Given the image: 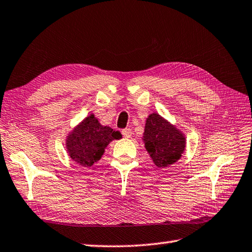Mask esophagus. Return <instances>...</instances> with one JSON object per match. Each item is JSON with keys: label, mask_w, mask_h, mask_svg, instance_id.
<instances>
[{"label": "esophagus", "mask_w": 252, "mask_h": 252, "mask_svg": "<svg viewBox=\"0 0 252 252\" xmlns=\"http://www.w3.org/2000/svg\"><path fill=\"white\" fill-rule=\"evenodd\" d=\"M122 133L125 138H130L132 132H131V129H129V128H125V129L122 130Z\"/></svg>", "instance_id": "1"}]
</instances>
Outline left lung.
Instances as JSON below:
<instances>
[{
	"label": "left lung",
	"instance_id": "left-lung-1",
	"mask_svg": "<svg viewBox=\"0 0 252 252\" xmlns=\"http://www.w3.org/2000/svg\"><path fill=\"white\" fill-rule=\"evenodd\" d=\"M143 141L146 151L158 168L176 162L186 146L183 132L158 113H153L146 119Z\"/></svg>",
	"mask_w": 252,
	"mask_h": 252
}]
</instances>
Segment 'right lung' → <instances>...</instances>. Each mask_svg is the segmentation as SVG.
<instances>
[{
  "label": "right lung",
  "mask_w": 252,
  "mask_h": 252,
  "mask_svg": "<svg viewBox=\"0 0 252 252\" xmlns=\"http://www.w3.org/2000/svg\"><path fill=\"white\" fill-rule=\"evenodd\" d=\"M121 137L119 131L100 125L94 114H91L67 136V152L73 161L89 168L99 160L112 140Z\"/></svg>",
  "instance_id": "add662e5"
}]
</instances>
